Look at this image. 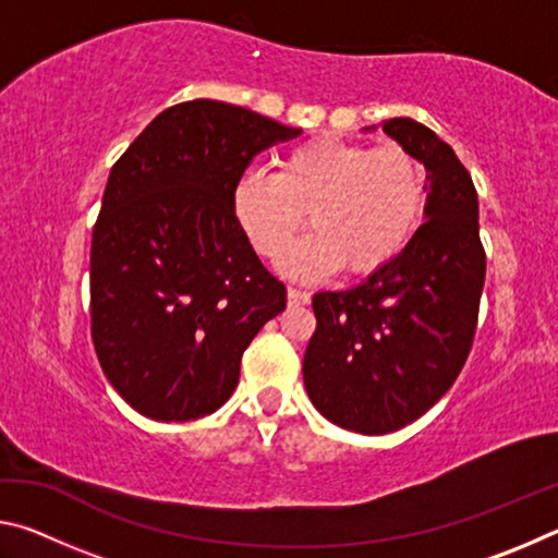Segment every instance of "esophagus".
<instances>
[{
    "label": "esophagus",
    "instance_id": "1",
    "mask_svg": "<svg viewBox=\"0 0 558 558\" xmlns=\"http://www.w3.org/2000/svg\"><path fill=\"white\" fill-rule=\"evenodd\" d=\"M313 300L307 290H300V288H288V302L290 305H307V302Z\"/></svg>",
    "mask_w": 558,
    "mask_h": 558
}]
</instances>
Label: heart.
I'll use <instances>...</instances> for the list:
<instances>
[{
	"mask_svg": "<svg viewBox=\"0 0 558 558\" xmlns=\"http://www.w3.org/2000/svg\"><path fill=\"white\" fill-rule=\"evenodd\" d=\"M426 167L401 145L366 147L317 137L290 147L278 174L251 169L233 186V216L263 258L280 260L307 221L315 226L282 260L290 276L319 278L344 266L369 276L418 231Z\"/></svg>",
	"mask_w": 558,
	"mask_h": 558,
	"instance_id": "b5f03b06",
	"label": "heart"
}]
</instances>
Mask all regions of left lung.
<instances>
[{"instance_id":"8db88e82","label":"left lung","mask_w":558,"mask_h":558,"mask_svg":"<svg viewBox=\"0 0 558 558\" xmlns=\"http://www.w3.org/2000/svg\"><path fill=\"white\" fill-rule=\"evenodd\" d=\"M384 132L428 169L426 219L362 286L317 292L302 376L335 426L384 436L421 418L468 362L485 286L477 189L452 147L411 118Z\"/></svg>"}]
</instances>
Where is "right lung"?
<instances>
[{
    "mask_svg": "<svg viewBox=\"0 0 558 558\" xmlns=\"http://www.w3.org/2000/svg\"><path fill=\"white\" fill-rule=\"evenodd\" d=\"M302 130L221 100H186L110 169L90 245V337L108 381L153 421L229 401L241 356L286 310L233 216L253 157Z\"/></svg>",
    "mask_w": 558,
    "mask_h": 558,
    "instance_id": "add662e5",
    "label": "right lung"
}]
</instances>
